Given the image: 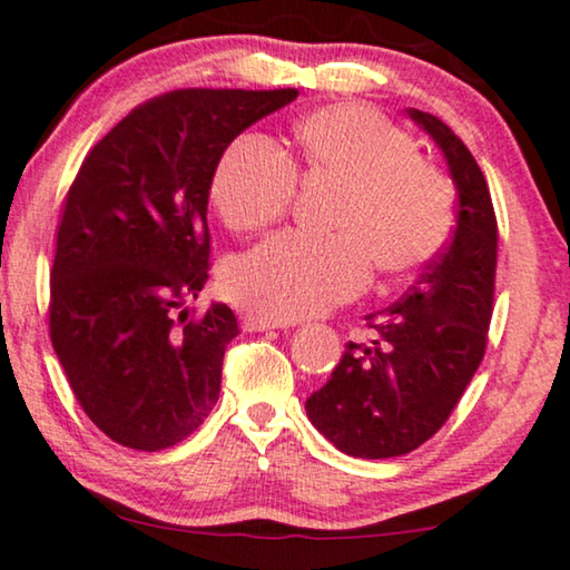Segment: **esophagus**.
<instances>
[{"label": "esophagus", "instance_id": "34e87169", "mask_svg": "<svg viewBox=\"0 0 570 570\" xmlns=\"http://www.w3.org/2000/svg\"><path fill=\"white\" fill-rule=\"evenodd\" d=\"M288 323L284 320H274L266 315H245L243 317V327L250 333H261V331H276V327H286Z\"/></svg>", "mask_w": 570, "mask_h": 570}]
</instances>
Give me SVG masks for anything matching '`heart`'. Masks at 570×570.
Here are the masks:
<instances>
[{
  "mask_svg": "<svg viewBox=\"0 0 570 570\" xmlns=\"http://www.w3.org/2000/svg\"><path fill=\"white\" fill-rule=\"evenodd\" d=\"M299 163L274 141L245 134L222 151L212 202L239 235L282 222L307 180L341 183L331 237L286 232L224 271V292L274 320L315 315L364 292L372 266L387 276L421 268L442 250L454 219L446 175L423 159L413 136L364 106H331L294 128Z\"/></svg>",
  "mask_w": 570,
  "mask_h": 570,
  "instance_id": "1",
  "label": "heart"
}]
</instances>
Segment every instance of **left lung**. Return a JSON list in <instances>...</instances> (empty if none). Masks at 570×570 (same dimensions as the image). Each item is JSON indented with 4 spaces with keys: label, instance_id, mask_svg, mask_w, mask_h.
Wrapping results in <instances>:
<instances>
[{
    "label": "left lung",
    "instance_id": "obj_1",
    "mask_svg": "<svg viewBox=\"0 0 570 570\" xmlns=\"http://www.w3.org/2000/svg\"><path fill=\"white\" fill-rule=\"evenodd\" d=\"M407 116L444 151L456 227L403 299L366 317L374 338L351 341L304 405L320 434L362 460L413 452L444 426L483 362L493 315L499 222L485 175L444 121Z\"/></svg>",
    "mask_w": 570,
    "mask_h": 570
}]
</instances>
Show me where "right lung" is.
<instances>
[{
  "mask_svg": "<svg viewBox=\"0 0 570 570\" xmlns=\"http://www.w3.org/2000/svg\"><path fill=\"white\" fill-rule=\"evenodd\" d=\"M286 90H173L136 106L90 149L63 198L48 333L77 403L108 439L175 446L219 400L237 317L186 309L208 278L212 175L237 134Z\"/></svg>",
  "mask_w": 570,
  "mask_h": 570,
  "instance_id": "right-lung-1",
  "label": "right lung"
}]
</instances>
